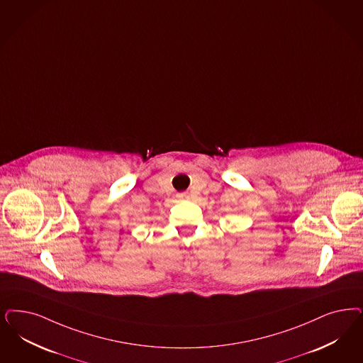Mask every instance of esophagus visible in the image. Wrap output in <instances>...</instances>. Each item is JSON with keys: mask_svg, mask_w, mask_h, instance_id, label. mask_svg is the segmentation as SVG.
I'll use <instances>...</instances> for the list:
<instances>
[{"mask_svg": "<svg viewBox=\"0 0 363 363\" xmlns=\"http://www.w3.org/2000/svg\"><path fill=\"white\" fill-rule=\"evenodd\" d=\"M177 197H178L179 200H186V199H188V194H186V193H181V194H177Z\"/></svg>", "mask_w": 363, "mask_h": 363, "instance_id": "34e87169", "label": "esophagus"}]
</instances>
